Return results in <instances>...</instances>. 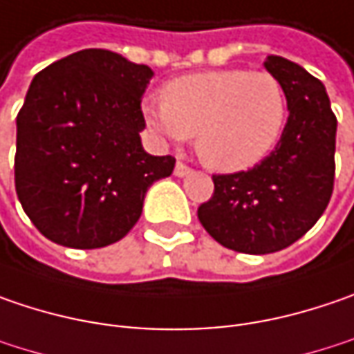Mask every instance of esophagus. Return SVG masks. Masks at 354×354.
<instances>
[{
  "label": "esophagus",
  "mask_w": 354,
  "mask_h": 354,
  "mask_svg": "<svg viewBox=\"0 0 354 354\" xmlns=\"http://www.w3.org/2000/svg\"><path fill=\"white\" fill-rule=\"evenodd\" d=\"M174 174L176 176H186V174H190V166H186L184 162H176V168H174Z\"/></svg>",
  "instance_id": "esophagus-1"
}]
</instances>
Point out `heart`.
Returning a JSON list of instances; mask_svg holds the SVG:
<instances>
[{"label": "heart", "mask_w": 354, "mask_h": 354, "mask_svg": "<svg viewBox=\"0 0 354 354\" xmlns=\"http://www.w3.org/2000/svg\"><path fill=\"white\" fill-rule=\"evenodd\" d=\"M144 102L146 122L168 140L196 134L200 158L220 172L252 168L281 140L286 94L268 72L210 70L170 82Z\"/></svg>", "instance_id": "b5f03b06"}]
</instances>
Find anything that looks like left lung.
Masks as SVG:
<instances>
[{
  "label": "left lung",
  "instance_id": "left-lung-1",
  "mask_svg": "<svg viewBox=\"0 0 354 354\" xmlns=\"http://www.w3.org/2000/svg\"><path fill=\"white\" fill-rule=\"evenodd\" d=\"M264 68L282 84L288 120L274 150L246 172L214 174V194L198 220L222 246L270 254L304 236L335 186L337 115L321 80L281 55Z\"/></svg>",
  "mask_w": 354,
  "mask_h": 354
}]
</instances>
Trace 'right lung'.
<instances>
[{
	"mask_svg": "<svg viewBox=\"0 0 354 354\" xmlns=\"http://www.w3.org/2000/svg\"><path fill=\"white\" fill-rule=\"evenodd\" d=\"M154 72L108 50H82L35 73L17 114L15 192L55 244L102 248L140 218L146 190L176 158L150 156L142 95Z\"/></svg>",
	"mask_w": 354,
	"mask_h": 354,
	"instance_id": "1",
	"label": "right lung"
}]
</instances>
